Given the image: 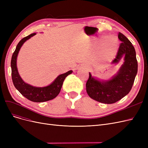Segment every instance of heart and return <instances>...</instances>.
<instances>
[{"label":"heart","mask_w":148,"mask_h":148,"mask_svg":"<svg viewBox=\"0 0 148 148\" xmlns=\"http://www.w3.org/2000/svg\"><path fill=\"white\" fill-rule=\"evenodd\" d=\"M111 42V40H109ZM115 52V48L114 46L105 43L102 47V51L101 53V58L102 60H108L110 57H112Z\"/></svg>","instance_id":"b5f03b06"}]
</instances>
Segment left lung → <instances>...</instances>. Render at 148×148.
<instances>
[{"instance_id":"obj_1","label":"left lung","mask_w":148,"mask_h":148,"mask_svg":"<svg viewBox=\"0 0 148 148\" xmlns=\"http://www.w3.org/2000/svg\"><path fill=\"white\" fill-rule=\"evenodd\" d=\"M120 44L115 59L112 64H117L124 57V63L117 74L111 79L100 82L91 77L86 83L88 96L92 99L104 104H113L129 93L132 89L138 71V62L135 47L122 33H119Z\"/></svg>"}]
</instances>
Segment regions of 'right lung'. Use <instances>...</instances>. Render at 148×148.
Segmentation results:
<instances>
[{"mask_svg":"<svg viewBox=\"0 0 148 148\" xmlns=\"http://www.w3.org/2000/svg\"><path fill=\"white\" fill-rule=\"evenodd\" d=\"M36 34L32 33L28 36L22 39L16 46L15 51L13 52L11 60L12 78L13 83L16 89L22 95L31 101L35 102H45L54 99L59 95L63 84L64 79L69 75L72 73V70L67 71L66 73L60 75L53 81V82L46 87H34L25 83L18 72L16 67V58L21 47L26 40Z\"/></svg>","mask_w":148,"mask_h":148,"instance_id":"add662e5","label":"right lung"}]
</instances>
